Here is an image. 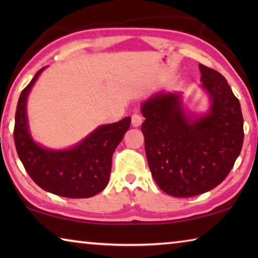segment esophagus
Returning <instances> with one entry per match:
<instances>
[{
    "mask_svg": "<svg viewBox=\"0 0 258 258\" xmlns=\"http://www.w3.org/2000/svg\"><path fill=\"white\" fill-rule=\"evenodd\" d=\"M131 119H132V125L134 126V127H138V126H140L142 124V116L141 113L140 112H134L132 117H131Z\"/></svg>",
    "mask_w": 258,
    "mask_h": 258,
    "instance_id": "1",
    "label": "esophagus"
}]
</instances>
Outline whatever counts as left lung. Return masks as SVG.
<instances>
[{
	"instance_id": "8db88e82",
	"label": "left lung",
	"mask_w": 258,
	"mask_h": 258,
	"mask_svg": "<svg viewBox=\"0 0 258 258\" xmlns=\"http://www.w3.org/2000/svg\"><path fill=\"white\" fill-rule=\"evenodd\" d=\"M203 86L212 98L208 115L189 121L177 94L158 93L143 103L146 155L152 176L173 197H194L225 180L241 152V107L228 82L199 64Z\"/></svg>"
}]
</instances>
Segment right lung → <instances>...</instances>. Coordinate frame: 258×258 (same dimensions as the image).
Segmentation results:
<instances>
[{
	"label": "right lung",
	"mask_w": 258,
	"mask_h": 258,
	"mask_svg": "<svg viewBox=\"0 0 258 258\" xmlns=\"http://www.w3.org/2000/svg\"><path fill=\"white\" fill-rule=\"evenodd\" d=\"M43 67L21 92L16 110L14 138L26 172L43 190L67 198H90L107 186L113 151L131 125L130 117L100 126L84 141L69 150L44 149L28 132L26 102Z\"/></svg>",
	"instance_id": "right-lung-1"
}]
</instances>
